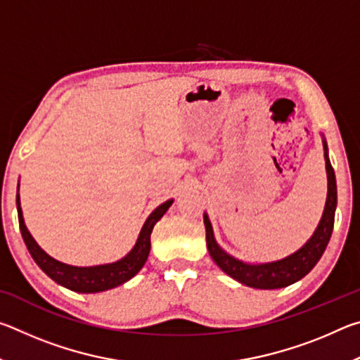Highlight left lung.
Wrapping results in <instances>:
<instances>
[{"mask_svg": "<svg viewBox=\"0 0 360 360\" xmlns=\"http://www.w3.org/2000/svg\"><path fill=\"white\" fill-rule=\"evenodd\" d=\"M326 148V169L328 179V192L326 210L322 214L321 222L316 229L314 235L302 249H298L295 254L289 255L283 260L271 262V264H260V265H249L245 262H240L231 257L227 252H224L217 246L212 235V227L208 216H205V227H206V245L212 260L222 268V271L227 273L236 281L246 284L249 288L255 289H279L285 288L297 283L304 275H308L313 270L314 265L318 264L321 255L324 254L328 245V240L332 236L333 222H335V208H337V181H335V173L330 165Z\"/></svg>", "mask_w": 360, "mask_h": 360, "instance_id": "8db88e82", "label": "left lung"}]
</instances>
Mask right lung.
<instances>
[{
    "mask_svg": "<svg viewBox=\"0 0 360 360\" xmlns=\"http://www.w3.org/2000/svg\"><path fill=\"white\" fill-rule=\"evenodd\" d=\"M172 203L173 200H168V202L158 206L155 211H152V214L143 225L141 233H139V238L135 248H133L124 259L114 262V264L98 266H71L52 259L51 255H47L38 245H36L33 236L30 235V231L25 227V222H23L20 200L19 193H17V212H19L20 231L32 257L49 278H52L53 281L65 285V288H68L71 290L82 292V294H94V292L117 288V285L129 281V279H131L139 270H141L146 260H148V255L150 251L152 229H154L157 221H160V217L168 211Z\"/></svg>",
    "mask_w": 360,
    "mask_h": 360,
    "instance_id": "1",
    "label": "right lung"
}]
</instances>
